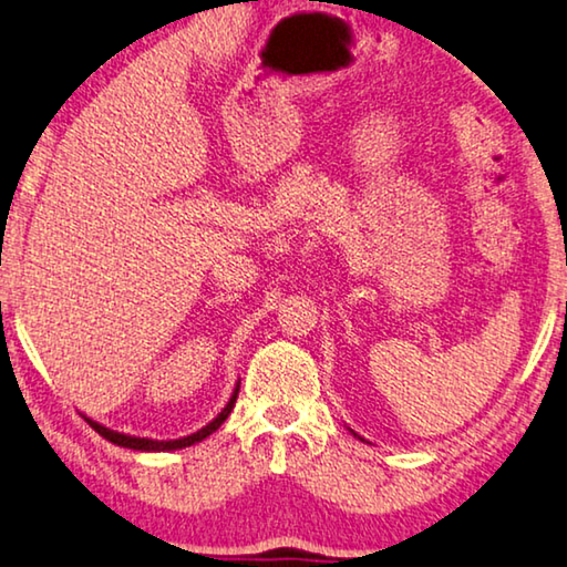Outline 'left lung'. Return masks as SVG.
Listing matches in <instances>:
<instances>
[{
	"label": "left lung",
	"instance_id": "8db88e82",
	"mask_svg": "<svg viewBox=\"0 0 567 567\" xmlns=\"http://www.w3.org/2000/svg\"><path fill=\"white\" fill-rule=\"evenodd\" d=\"M350 432H352V430H350ZM352 434H355V437H358V440H363V437H360V434H358V432H352ZM363 442H365V440H363Z\"/></svg>",
	"mask_w": 567,
	"mask_h": 567
}]
</instances>
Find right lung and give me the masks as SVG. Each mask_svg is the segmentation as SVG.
I'll use <instances>...</instances> for the list:
<instances>
[{
    "instance_id": "1",
    "label": "right lung",
    "mask_w": 567,
    "mask_h": 567,
    "mask_svg": "<svg viewBox=\"0 0 567 567\" xmlns=\"http://www.w3.org/2000/svg\"><path fill=\"white\" fill-rule=\"evenodd\" d=\"M237 391H240V381L235 383V391L233 396H229V401L225 404L223 412H219L215 420H212L209 424H204L202 430H196L192 434H186V437H178V440H153V437H135V434H125V432H117V430H110V426H104L100 422H94L92 416L81 414L84 420L89 422V426L92 430H96L102 434L104 440H110L112 445H120V447H127V450H137V453H174V450H184V447H192L196 445V442L207 440L212 432H217L219 426L225 424V420L229 416V412H233L235 401H237Z\"/></svg>"
}]
</instances>
